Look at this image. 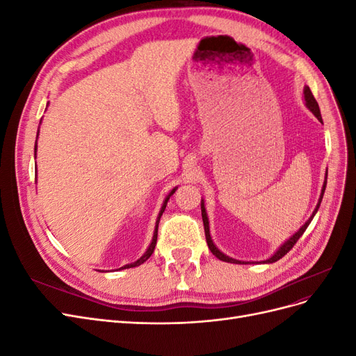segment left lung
Here are the masks:
<instances>
[{"instance_id":"obj_1","label":"left lung","mask_w":356,"mask_h":356,"mask_svg":"<svg viewBox=\"0 0 356 356\" xmlns=\"http://www.w3.org/2000/svg\"><path fill=\"white\" fill-rule=\"evenodd\" d=\"M305 101H306V105H307V108L315 114V117L318 118L319 122H322V117H321V111H319V105H318V102H316V99H315V96H314V93L310 92V89L309 88H305ZM325 186H327V182H324V187H322V195H321V199H319V203H318V207H316V209H315V212H314V215H312V217L309 218V221L303 225V227H301L293 238H291L289 241H286L281 248H279V250L276 251V254L273 255V257H270L268 258L267 261H264V263H275V261H277V260H281V258L288 252V251H291L293 250V246L297 243V241L301 238V234H303L305 232H306V229H307V225L310 224V221H312V218L315 217V213H316V211H318V208H319V204H321V200H322V196H324V191H325ZM200 207H202V220H203V227H204V236H207V243H208V246H209V250H211V252L217 257V258H220L221 261H225V263H243V261H239V260H234V258H230V257H227V255H224L222 252H220V250L217 246L213 245V242H212V239H211V234H209V222H208V217H207V211H204V203H203V200H202V203H200Z\"/></svg>"}]
</instances>
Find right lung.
<instances>
[{"label":"right lung","instance_id":"right-lung-1","mask_svg":"<svg viewBox=\"0 0 356 356\" xmlns=\"http://www.w3.org/2000/svg\"><path fill=\"white\" fill-rule=\"evenodd\" d=\"M35 149H37V143H35ZM175 193V190H172V193L169 196H172ZM169 196L165 199V203H163V207H161V209H160V213H159V218H157V222H156V230H154V236H153V242H152V245L148 246V250H147V252L139 258L138 261H135V263H132V264H127V266H124V267H122V268H131V267H136V266H139V264H143L144 261H147L149 257H152V254L154 252V248H156V243H157V230H159V221H160V217H161V213L165 212V208H166V203H168V200H169Z\"/></svg>","mask_w":356,"mask_h":356}]
</instances>
